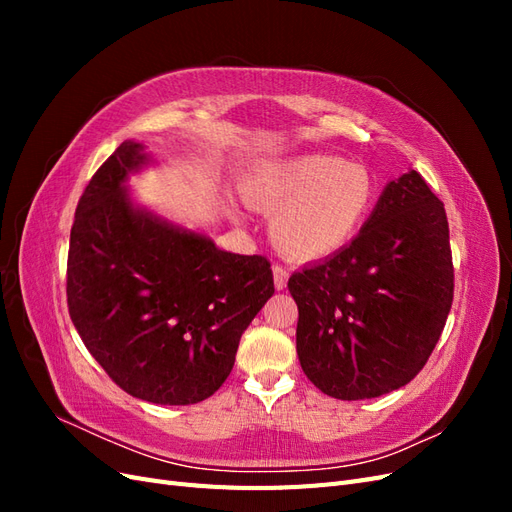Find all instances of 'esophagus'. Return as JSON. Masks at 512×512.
<instances>
[{
	"label": "esophagus",
	"instance_id": "obj_1",
	"mask_svg": "<svg viewBox=\"0 0 512 512\" xmlns=\"http://www.w3.org/2000/svg\"><path fill=\"white\" fill-rule=\"evenodd\" d=\"M273 284L277 290H284L288 284V271L284 267H273Z\"/></svg>",
	"mask_w": 512,
	"mask_h": 512
}]
</instances>
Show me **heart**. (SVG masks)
<instances>
[{"label":"heart","instance_id":"b5f03b06","mask_svg":"<svg viewBox=\"0 0 512 512\" xmlns=\"http://www.w3.org/2000/svg\"><path fill=\"white\" fill-rule=\"evenodd\" d=\"M241 192L252 207L273 215V245L297 262L342 252L376 203V181L367 166L316 151L254 168L241 181Z\"/></svg>","mask_w":512,"mask_h":512}]
</instances>
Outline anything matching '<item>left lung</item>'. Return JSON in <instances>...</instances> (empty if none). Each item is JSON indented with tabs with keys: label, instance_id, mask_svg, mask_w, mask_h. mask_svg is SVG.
Segmentation results:
<instances>
[{
	"label": "left lung",
	"instance_id": "1",
	"mask_svg": "<svg viewBox=\"0 0 512 512\" xmlns=\"http://www.w3.org/2000/svg\"><path fill=\"white\" fill-rule=\"evenodd\" d=\"M453 286L444 205L410 168L348 247L290 275L305 376L344 401L401 389L436 348Z\"/></svg>",
	"mask_w": 512,
	"mask_h": 512
}]
</instances>
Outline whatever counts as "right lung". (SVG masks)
Listing matches in <instances>:
<instances>
[{"mask_svg":"<svg viewBox=\"0 0 512 512\" xmlns=\"http://www.w3.org/2000/svg\"><path fill=\"white\" fill-rule=\"evenodd\" d=\"M123 141L74 213L68 309L83 344L123 391L190 406L228 378L239 339L273 288L265 256L220 250L205 230L138 203L130 177L153 164Z\"/></svg>","mask_w":512,"mask_h":512,"instance_id":"obj_1","label":"right lung"}]
</instances>
